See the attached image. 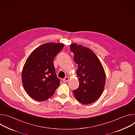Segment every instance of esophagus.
Here are the masks:
<instances>
[{"label":"esophagus","mask_w":135,"mask_h":135,"mask_svg":"<svg viewBox=\"0 0 135 135\" xmlns=\"http://www.w3.org/2000/svg\"><path fill=\"white\" fill-rule=\"evenodd\" d=\"M68 80H69V78H68V77H66L65 78H64L63 79V82H67V81H68Z\"/></svg>","instance_id":"34e87169"}]
</instances>
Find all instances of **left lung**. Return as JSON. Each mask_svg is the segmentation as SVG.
I'll return each mask as SVG.
<instances>
[{
	"label": "left lung",
	"instance_id": "left-lung-1",
	"mask_svg": "<svg viewBox=\"0 0 135 135\" xmlns=\"http://www.w3.org/2000/svg\"><path fill=\"white\" fill-rule=\"evenodd\" d=\"M74 60L78 65L76 74L79 87L73 93L76 99L87 105L97 100L102 95L106 83V75L99 59L90 49L80 44H72Z\"/></svg>",
	"mask_w": 135,
	"mask_h": 135
}]
</instances>
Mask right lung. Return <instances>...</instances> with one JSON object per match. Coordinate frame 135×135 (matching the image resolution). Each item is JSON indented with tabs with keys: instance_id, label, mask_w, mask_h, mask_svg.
Returning a JSON list of instances; mask_svg holds the SVG:
<instances>
[{
	"instance_id": "1",
	"label": "right lung",
	"mask_w": 135,
	"mask_h": 135,
	"mask_svg": "<svg viewBox=\"0 0 135 135\" xmlns=\"http://www.w3.org/2000/svg\"><path fill=\"white\" fill-rule=\"evenodd\" d=\"M64 45L62 43H46L34 50L28 57L22 70V81L25 91L31 98L45 101L60 85L53 59Z\"/></svg>"
}]
</instances>
